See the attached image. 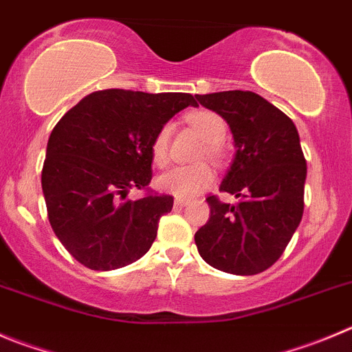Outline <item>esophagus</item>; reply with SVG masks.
I'll list each match as a JSON object with an SVG mask.
<instances>
[{
    "mask_svg": "<svg viewBox=\"0 0 352 352\" xmlns=\"http://www.w3.org/2000/svg\"><path fill=\"white\" fill-rule=\"evenodd\" d=\"M174 206L185 207V206H188V200H186V199H176V200H174Z\"/></svg>",
    "mask_w": 352,
    "mask_h": 352,
    "instance_id": "34e87169",
    "label": "esophagus"
}]
</instances>
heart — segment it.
Masks as SVG:
<instances>
[{
  "mask_svg": "<svg viewBox=\"0 0 352 352\" xmlns=\"http://www.w3.org/2000/svg\"><path fill=\"white\" fill-rule=\"evenodd\" d=\"M188 122L200 136L207 142L206 148L200 153V159L209 157L212 162H223L224 150L221 143L226 138V124L223 117L217 116L210 110H199L188 116ZM169 138L170 126L164 124L162 128L153 135L150 143V153L157 166H166L169 162ZM216 176L210 166L207 164H193V166H182L169 173L162 174L157 179V186L162 192L170 193L179 199H190V197L199 195L200 192L209 188L214 183Z\"/></svg>",
  "mask_w": 352,
  "mask_h": 352,
  "instance_id": "1",
  "label": "heart"
}]
</instances>
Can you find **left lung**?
<instances>
[{
	"label": "left lung",
	"mask_w": 352,
	"mask_h": 352,
	"mask_svg": "<svg viewBox=\"0 0 352 352\" xmlns=\"http://www.w3.org/2000/svg\"><path fill=\"white\" fill-rule=\"evenodd\" d=\"M232 129L236 155L219 190L239 202L207 197L209 221L195 233L207 264L232 274H257L273 266L304 212L306 159L290 117L252 91L195 95Z\"/></svg>",
	"instance_id": "left-lung-1"
}]
</instances>
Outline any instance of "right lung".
Segmentation results:
<instances>
[{
    "mask_svg": "<svg viewBox=\"0 0 352 352\" xmlns=\"http://www.w3.org/2000/svg\"><path fill=\"white\" fill-rule=\"evenodd\" d=\"M188 105H197L190 93L103 89L56 122L43 164V193L53 232L82 266L117 270L148 252L159 219L174 204L148 188L150 143ZM131 188L147 193L129 201Z\"/></svg>",
    "mask_w": 352,
    "mask_h": 352,
    "instance_id": "obj_1",
    "label": "right lung"
}]
</instances>
